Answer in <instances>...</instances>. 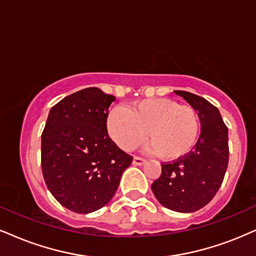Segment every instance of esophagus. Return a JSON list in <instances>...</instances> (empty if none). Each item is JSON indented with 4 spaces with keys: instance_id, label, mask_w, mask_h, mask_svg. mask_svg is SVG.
Here are the masks:
<instances>
[{
    "instance_id": "obj_1",
    "label": "esophagus",
    "mask_w": 256,
    "mask_h": 256,
    "mask_svg": "<svg viewBox=\"0 0 256 256\" xmlns=\"http://www.w3.org/2000/svg\"><path fill=\"white\" fill-rule=\"evenodd\" d=\"M144 162H146V160H144V158H140V156H134L133 158V164H134V165L140 166V165H144Z\"/></svg>"
}]
</instances>
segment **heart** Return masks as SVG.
I'll use <instances>...</instances> for the list:
<instances>
[{"mask_svg":"<svg viewBox=\"0 0 256 256\" xmlns=\"http://www.w3.org/2000/svg\"><path fill=\"white\" fill-rule=\"evenodd\" d=\"M106 128L123 150H133L142 144L147 132V140L156 156L172 162L188 156L194 147L200 116L194 108L173 100H144L127 109H112Z\"/></svg>","mask_w":256,"mask_h":256,"instance_id":"heart-1","label":"heart"}]
</instances>
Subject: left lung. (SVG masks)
Listing matches in <instances>:
<instances>
[{"instance_id":"left-lung-1","label":"left lung","mask_w":256,"mask_h":256,"mask_svg":"<svg viewBox=\"0 0 256 256\" xmlns=\"http://www.w3.org/2000/svg\"><path fill=\"white\" fill-rule=\"evenodd\" d=\"M174 92L198 112L200 135L188 156L162 164L152 191L167 209L194 212L215 197L224 179L229 162L228 128L220 110L203 97L188 91Z\"/></svg>"}]
</instances>
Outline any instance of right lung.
Instances as JSON below:
<instances>
[{"mask_svg": "<svg viewBox=\"0 0 256 256\" xmlns=\"http://www.w3.org/2000/svg\"><path fill=\"white\" fill-rule=\"evenodd\" d=\"M114 100L98 88H86L50 110L41 135L42 176L53 197L74 212L89 214L108 204L133 162L106 130Z\"/></svg>", "mask_w": 256, "mask_h": 256, "instance_id": "obj_1", "label": "right lung"}]
</instances>
